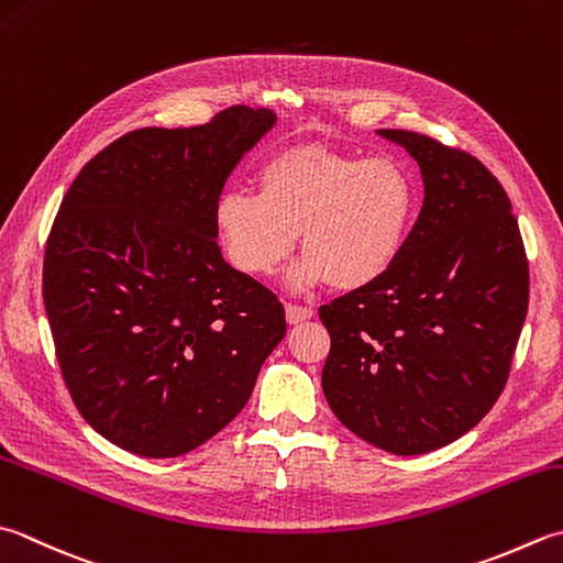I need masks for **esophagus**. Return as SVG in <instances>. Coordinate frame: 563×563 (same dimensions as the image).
Returning <instances> with one entry per match:
<instances>
[{
    "mask_svg": "<svg viewBox=\"0 0 563 563\" xmlns=\"http://www.w3.org/2000/svg\"><path fill=\"white\" fill-rule=\"evenodd\" d=\"M314 317L312 307H300V305H285V319H288V324H300L307 322V319Z\"/></svg>",
    "mask_w": 563,
    "mask_h": 563,
    "instance_id": "obj_1",
    "label": "esophagus"
}]
</instances>
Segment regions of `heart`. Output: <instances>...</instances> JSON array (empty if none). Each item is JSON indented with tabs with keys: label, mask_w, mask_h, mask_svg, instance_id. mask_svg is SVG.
I'll return each instance as SVG.
<instances>
[{
	"label": "heart",
	"mask_w": 563,
	"mask_h": 563,
	"mask_svg": "<svg viewBox=\"0 0 563 563\" xmlns=\"http://www.w3.org/2000/svg\"><path fill=\"white\" fill-rule=\"evenodd\" d=\"M256 183L258 195L224 192L214 207L229 261L253 278L278 271L300 234L292 288H366L398 263L415 224L417 183L390 156L295 146L263 163Z\"/></svg>",
	"instance_id": "1"
}]
</instances>
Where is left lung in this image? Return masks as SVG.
Masks as SVG:
<instances>
[{
	"label": "left lung",
	"mask_w": 563,
	"mask_h": 563,
	"mask_svg": "<svg viewBox=\"0 0 563 563\" xmlns=\"http://www.w3.org/2000/svg\"><path fill=\"white\" fill-rule=\"evenodd\" d=\"M417 161L422 212L395 266L319 307L324 398L363 442L400 456L476 427L510 376L530 268L510 197L471 153L378 129Z\"/></svg>",
	"instance_id": "left-lung-1"
}]
</instances>
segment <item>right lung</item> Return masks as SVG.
I'll list each match as a JSON object with an SVG mask.
<instances>
[{
  "label": "right lung",
  "instance_id": "add662e5",
  "mask_svg": "<svg viewBox=\"0 0 563 563\" xmlns=\"http://www.w3.org/2000/svg\"><path fill=\"white\" fill-rule=\"evenodd\" d=\"M275 126L229 107L209 124L129 131L65 192L43 258V305L65 385L95 432L173 459L244 410L285 336L268 288L217 244L224 183Z\"/></svg>",
  "mask_w": 563,
  "mask_h": 563
}]
</instances>
